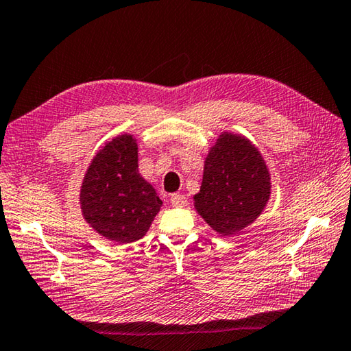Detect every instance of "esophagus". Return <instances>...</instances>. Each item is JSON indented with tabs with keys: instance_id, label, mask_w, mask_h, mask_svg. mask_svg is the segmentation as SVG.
<instances>
[{
	"instance_id": "34e87169",
	"label": "esophagus",
	"mask_w": 351,
	"mask_h": 351,
	"mask_svg": "<svg viewBox=\"0 0 351 351\" xmlns=\"http://www.w3.org/2000/svg\"><path fill=\"white\" fill-rule=\"evenodd\" d=\"M169 202L176 208H183V206H186V204H188L186 197L182 195V194H173L169 197Z\"/></svg>"
}]
</instances>
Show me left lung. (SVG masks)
Instances as JSON below:
<instances>
[{
    "label": "left lung",
    "mask_w": 351,
    "mask_h": 351,
    "mask_svg": "<svg viewBox=\"0 0 351 351\" xmlns=\"http://www.w3.org/2000/svg\"><path fill=\"white\" fill-rule=\"evenodd\" d=\"M270 177L249 141L223 134L204 162L195 209L221 235H232L252 223L266 206Z\"/></svg>",
    "instance_id": "8db88e82"
}]
</instances>
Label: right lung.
Here are the masks:
<instances>
[{"mask_svg":"<svg viewBox=\"0 0 351 351\" xmlns=\"http://www.w3.org/2000/svg\"><path fill=\"white\" fill-rule=\"evenodd\" d=\"M85 220L117 243H133L147 234L162 202L137 169V145L131 136L107 143L93 158L81 188Z\"/></svg>","mask_w":351,"mask_h":351,"instance_id":"right-lung-1","label":"right lung"}]
</instances>
